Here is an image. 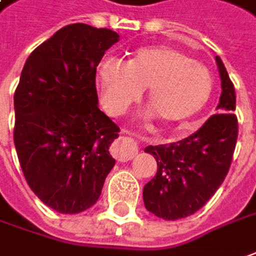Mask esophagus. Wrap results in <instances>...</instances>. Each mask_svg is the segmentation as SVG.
I'll return each instance as SVG.
<instances>
[{
	"instance_id": "esophagus-1",
	"label": "esophagus",
	"mask_w": 256,
	"mask_h": 256,
	"mask_svg": "<svg viewBox=\"0 0 256 256\" xmlns=\"http://www.w3.org/2000/svg\"><path fill=\"white\" fill-rule=\"evenodd\" d=\"M120 134H122L120 140H117L116 143L112 146V154L118 162H128L138 154V146H136V143L133 140L128 138V136L132 134L128 130L123 128L120 132Z\"/></svg>"
}]
</instances>
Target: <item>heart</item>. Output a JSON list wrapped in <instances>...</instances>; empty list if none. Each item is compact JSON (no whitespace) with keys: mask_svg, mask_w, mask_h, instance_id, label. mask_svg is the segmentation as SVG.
<instances>
[{"mask_svg":"<svg viewBox=\"0 0 256 256\" xmlns=\"http://www.w3.org/2000/svg\"><path fill=\"white\" fill-rule=\"evenodd\" d=\"M97 84L106 107L122 113L148 87L152 114L168 124H184L204 110L214 92V77L205 64L169 46L138 50L126 62H100Z\"/></svg>","mask_w":256,"mask_h":256,"instance_id":"obj_1","label":"heart"}]
</instances>
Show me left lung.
Here are the masks:
<instances>
[{"mask_svg":"<svg viewBox=\"0 0 256 256\" xmlns=\"http://www.w3.org/2000/svg\"><path fill=\"white\" fill-rule=\"evenodd\" d=\"M216 64L222 80L219 113L186 139L144 149L158 162V172L143 188V202L149 212L166 220L198 212L215 194L232 163L238 139L236 96L219 57Z\"/></svg>","mask_w":256,"mask_h":256,"instance_id":"obj_1","label":"left lung"}]
</instances>
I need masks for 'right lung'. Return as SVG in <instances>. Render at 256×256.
<instances>
[{
  "label": "right lung",
  "mask_w": 256,
  "mask_h": 256,
  "mask_svg": "<svg viewBox=\"0 0 256 256\" xmlns=\"http://www.w3.org/2000/svg\"><path fill=\"white\" fill-rule=\"evenodd\" d=\"M118 41L107 28L70 24L30 54L14 94V144L31 190L51 209L97 202L116 160L118 126L97 106V66Z\"/></svg>",
  "instance_id": "add662e5"
}]
</instances>
